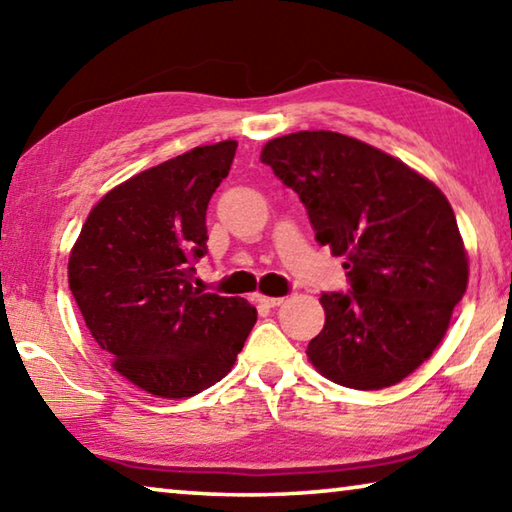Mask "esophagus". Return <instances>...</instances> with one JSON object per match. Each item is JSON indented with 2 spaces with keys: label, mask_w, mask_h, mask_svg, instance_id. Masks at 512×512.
Returning <instances> with one entry per match:
<instances>
[{
  "label": "esophagus",
  "mask_w": 512,
  "mask_h": 512,
  "mask_svg": "<svg viewBox=\"0 0 512 512\" xmlns=\"http://www.w3.org/2000/svg\"><path fill=\"white\" fill-rule=\"evenodd\" d=\"M257 300H259V302H262V305H264V307H277V305H282V300H284V298H271V296H259Z\"/></svg>",
  "instance_id": "obj_1"
}]
</instances>
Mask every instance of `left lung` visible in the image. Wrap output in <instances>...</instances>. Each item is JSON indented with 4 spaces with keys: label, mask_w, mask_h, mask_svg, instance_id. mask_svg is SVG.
I'll return each instance as SVG.
<instances>
[{
    "label": "left lung",
    "mask_w": 512,
    "mask_h": 512,
    "mask_svg": "<svg viewBox=\"0 0 512 512\" xmlns=\"http://www.w3.org/2000/svg\"><path fill=\"white\" fill-rule=\"evenodd\" d=\"M262 162L307 207L320 246L343 255L350 289L323 293L309 341L318 372L357 391L393 386L427 361L467 287L452 205L393 155L332 131L275 137Z\"/></svg>",
    "instance_id": "8db88e82"
}]
</instances>
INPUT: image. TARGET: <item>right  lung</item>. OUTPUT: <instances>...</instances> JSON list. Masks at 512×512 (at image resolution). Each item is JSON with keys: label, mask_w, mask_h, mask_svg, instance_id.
<instances>
[{"label": "right lung", "mask_w": 512, "mask_h": 512, "mask_svg": "<svg viewBox=\"0 0 512 512\" xmlns=\"http://www.w3.org/2000/svg\"><path fill=\"white\" fill-rule=\"evenodd\" d=\"M237 142L196 146L137 173L92 207L69 255V289L112 368L180 400L228 375L257 311L194 289L207 253V203Z\"/></svg>", "instance_id": "obj_1"}]
</instances>
